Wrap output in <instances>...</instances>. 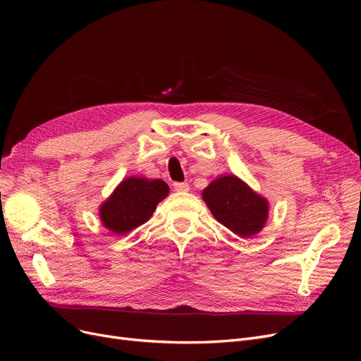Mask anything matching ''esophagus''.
<instances>
[{"label": "esophagus", "mask_w": 361, "mask_h": 361, "mask_svg": "<svg viewBox=\"0 0 361 361\" xmlns=\"http://www.w3.org/2000/svg\"><path fill=\"white\" fill-rule=\"evenodd\" d=\"M173 188L178 192H187L190 190V185H188V182H174Z\"/></svg>", "instance_id": "obj_1"}]
</instances>
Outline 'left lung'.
Here are the masks:
<instances>
[{"label":"left lung","instance_id":"left-lung-1","mask_svg":"<svg viewBox=\"0 0 361 361\" xmlns=\"http://www.w3.org/2000/svg\"><path fill=\"white\" fill-rule=\"evenodd\" d=\"M202 197L216 220L241 238L256 235L267 221V200L236 176L218 178Z\"/></svg>","mask_w":361,"mask_h":361}]
</instances>
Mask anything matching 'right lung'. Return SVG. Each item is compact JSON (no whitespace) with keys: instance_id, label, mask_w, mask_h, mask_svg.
<instances>
[{"instance_id":"right-lung-1","label":"right lung","mask_w":361,"mask_h":361,"mask_svg":"<svg viewBox=\"0 0 361 361\" xmlns=\"http://www.w3.org/2000/svg\"><path fill=\"white\" fill-rule=\"evenodd\" d=\"M169 195V185L161 179L128 178L101 206V220L117 235L128 233L146 223L157 204Z\"/></svg>"}]
</instances>
